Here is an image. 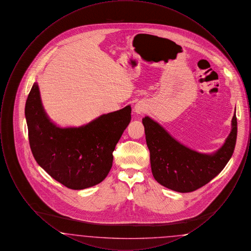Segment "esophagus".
Returning a JSON list of instances; mask_svg holds the SVG:
<instances>
[{
  "instance_id": "esophagus-1",
  "label": "esophagus",
  "mask_w": 251,
  "mask_h": 251,
  "mask_svg": "<svg viewBox=\"0 0 251 251\" xmlns=\"http://www.w3.org/2000/svg\"><path fill=\"white\" fill-rule=\"evenodd\" d=\"M144 106L142 104H140V103H137L135 106H134V111H135V113H137V114H142L144 113Z\"/></svg>"
}]
</instances>
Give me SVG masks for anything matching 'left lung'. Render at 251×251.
<instances>
[{
  "label": "left lung",
  "mask_w": 251,
  "mask_h": 251,
  "mask_svg": "<svg viewBox=\"0 0 251 251\" xmlns=\"http://www.w3.org/2000/svg\"><path fill=\"white\" fill-rule=\"evenodd\" d=\"M142 122L152 175L160 184L174 191L188 193L207 184L223 170L235 148V114L226 142L214 154H202L181 145L149 117H145Z\"/></svg>",
  "instance_id": "1"
}]
</instances>
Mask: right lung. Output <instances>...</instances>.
I'll list each match as a JSON object with an SVG mask.
<instances>
[{"mask_svg": "<svg viewBox=\"0 0 251 251\" xmlns=\"http://www.w3.org/2000/svg\"><path fill=\"white\" fill-rule=\"evenodd\" d=\"M131 106L102 115L79 128L62 129L49 120L34 84L25 104L32 153L50 177L73 190L101 182L113 165V151L131 120Z\"/></svg>", "mask_w": 251, "mask_h": 251, "instance_id": "add662e5", "label": "right lung"}]
</instances>
